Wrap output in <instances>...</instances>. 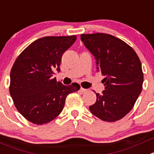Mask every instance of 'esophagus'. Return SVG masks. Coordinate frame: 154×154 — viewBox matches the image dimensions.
I'll list each match as a JSON object with an SVG mask.
<instances>
[{
	"label": "esophagus",
	"instance_id": "esophagus-1",
	"mask_svg": "<svg viewBox=\"0 0 154 154\" xmlns=\"http://www.w3.org/2000/svg\"><path fill=\"white\" fill-rule=\"evenodd\" d=\"M80 91H81L82 93H85V92H86L87 89H85V88H80Z\"/></svg>",
	"mask_w": 154,
	"mask_h": 154
}]
</instances>
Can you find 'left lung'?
<instances>
[{"mask_svg": "<svg viewBox=\"0 0 154 154\" xmlns=\"http://www.w3.org/2000/svg\"><path fill=\"white\" fill-rule=\"evenodd\" d=\"M81 40L95 58L97 71L105 77V90L101 94L96 93L90 111L108 122L123 118L142 91L143 74L139 57L133 48L112 35L82 34Z\"/></svg>", "mask_w": 154, "mask_h": 154, "instance_id": "obj_1", "label": "left lung"}]
</instances>
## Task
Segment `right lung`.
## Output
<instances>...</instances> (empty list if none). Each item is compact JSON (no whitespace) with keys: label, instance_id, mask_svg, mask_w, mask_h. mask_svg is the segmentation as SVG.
Segmentation results:
<instances>
[{"label":"right lung","instance_id":"1","mask_svg":"<svg viewBox=\"0 0 154 154\" xmlns=\"http://www.w3.org/2000/svg\"><path fill=\"white\" fill-rule=\"evenodd\" d=\"M76 36H45L19 55L11 71L10 94L17 111L36 125L53 121L63 111L67 95L79 90L78 83L64 85L53 79L62 56Z\"/></svg>","mask_w":154,"mask_h":154}]
</instances>
